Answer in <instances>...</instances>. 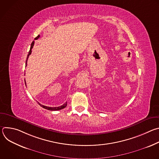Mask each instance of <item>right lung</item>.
Listing matches in <instances>:
<instances>
[{
    "mask_svg": "<svg viewBox=\"0 0 159 159\" xmlns=\"http://www.w3.org/2000/svg\"><path fill=\"white\" fill-rule=\"evenodd\" d=\"M39 35H38L37 37H36L35 38V39H38L39 38ZM34 41H33V42H32V43H31V48H30V52H29V53H28V57H27V59H26V66H27V61H28V57H29V56L31 55V50H32V48H33V46H34ZM26 84V83H25ZM39 103V102H38ZM39 104L42 107H43V108H44V109H48V110H50V111H58V110H60V109H63V108H65L66 106V105H67V104H66V102H65V104H63V105H61V106H58V107H48V106H44V105H42V104H39Z\"/></svg>",
    "mask_w": 159,
    "mask_h": 159,
    "instance_id": "obj_1",
    "label": "right lung"
}]
</instances>
